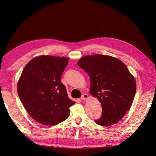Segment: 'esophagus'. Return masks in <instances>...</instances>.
I'll return each instance as SVG.
<instances>
[{
    "label": "esophagus",
    "instance_id": "obj_1",
    "mask_svg": "<svg viewBox=\"0 0 156 156\" xmlns=\"http://www.w3.org/2000/svg\"><path fill=\"white\" fill-rule=\"evenodd\" d=\"M88 98H89V96H88V94H84L82 96L81 99H82V100H84V101H87V100H88Z\"/></svg>",
    "mask_w": 156,
    "mask_h": 156
}]
</instances>
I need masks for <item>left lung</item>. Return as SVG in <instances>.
<instances>
[{
  "mask_svg": "<svg viewBox=\"0 0 156 156\" xmlns=\"http://www.w3.org/2000/svg\"><path fill=\"white\" fill-rule=\"evenodd\" d=\"M77 64L88 74L90 93L102 105V116L94 120L96 123L101 126L117 123L133 103L136 92L133 76L123 62L110 55H86Z\"/></svg>",
  "mask_w": 156,
  "mask_h": 156,
  "instance_id": "left-lung-1",
  "label": "left lung"
}]
</instances>
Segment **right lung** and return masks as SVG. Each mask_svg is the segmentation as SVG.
Segmentation results:
<instances>
[{
    "instance_id": "add662e5",
    "label": "right lung",
    "mask_w": 156,
    "mask_h": 156,
    "mask_svg": "<svg viewBox=\"0 0 156 156\" xmlns=\"http://www.w3.org/2000/svg\"><path fill=\"white\" fill-rule=\"evenodd\" d=\"M68 58L39 55L25 66L17 83L22 104L31 117L45 125H55L69 115L75 104L61 82Z\"/></svg>"
}]
</instances>
